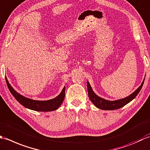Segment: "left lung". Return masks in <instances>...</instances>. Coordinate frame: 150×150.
<instances>
[{
	"mask_svg": "<svg viewBox=\"0 0 150 150\" xmlns=\"http://www.w3.org/2000/svg\"><path fill=\"white\" fill-rule=\"evenodd\" d=\"M144 81H142V84L140 85V86L137 88L135 92L131 94V95L125 98L115 101L106 100L105 99L102 98L98 96L96 94L93 92L89 83H88V81H87V89L88 97H89L91 102L93 103V104L98 108L103 110L118 109L122 108V107H124V105H126L127 103L130 102L131 100L135 98L137 96V94L140 92V91L141 90V88L144 84Z\"/></svg>",
	"mask_w": 150,
	"mask_h": 150,
	"instance_id": "left-lung-1",
	"label": "left lung"
}]
</instances>
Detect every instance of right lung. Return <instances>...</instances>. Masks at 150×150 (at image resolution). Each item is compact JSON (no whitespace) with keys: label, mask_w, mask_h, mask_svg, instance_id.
<instances>
[{"label":"right lung","mask_w":150,"mask_h":150,"mask_svg":"<svg viewBox=\"0 0 150 150\" xmlns=\"http://www.w3.org/2000/svg\"><path fill=\"white\" fill-rule=\"evenodd\" d=\"M6 81L9 88V90L11 92L15 98L19 102L21 105H23L25 108L34 110L37 111H52L56 110L59 108V107L62 104L63 101L65 98V87L63 88L59 95L57 97L49 100L46 101H37L33 100L29 98H27L26 97H24L18 93H17L13 88L11 87V85L9 83L7 78H6Z\"/></svg>","instance_id":"obj_1"}]
</instances>
